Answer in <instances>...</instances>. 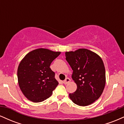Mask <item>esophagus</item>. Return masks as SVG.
<instances>
[{
  "label": "esophagus",
  "mask_w": 124,
  "mask_h": 124,
  "mask_svg": "<svg viewBox=\"0 0 124 124\" xmlns=\"http://www.w3.org/2000/svg\"><path fill=\"white\" fill-rule=\"evenodd\" d=\"M70 79H69V78H66V79H65V80L63 81V83L64 85H66V84H68L69 82H70Z\"/></svg>",
  "instance_id": "1"
}]
</instances>
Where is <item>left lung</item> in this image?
<instances>
[{
  "instance_id": "1",
  "label": "left lung",
  "mask_w": 124,
  "mask_h": 124,
  "mask_svg": "<svg viewBox=\"0 0 124 124\" xmlns=\"http://www.w3.org/2000/svg\"><path fill=\"white\" fill-rule=\"evenodd\" d=\"M65 56L77 85L76 90L69 94V97L78 106H89L99 99L104 89L106 70L103 61L97 54L83 48L66 52Z\"/></svg>"
}]
</instances>
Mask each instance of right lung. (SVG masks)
Instances as JSON below:
<instances>
[{
    "instance_id": "add662e5",
    "label": "right lung",
    "mask_w": 124,
    "mask_h": 124,
    "mask_svg": "<svg viewBox=\"0 0 124 124\" xmlns=\"http://www.w3.org/2000/svg\"><path fill=\"white\" fill-rule=\"evenodd\" d=\"M60 54L39 48L28 53L20 63L18 85L23 94L31 101L39 103L47 99L58 85L55 72L49 66Z\"/></svg>"
}]
</instances>
